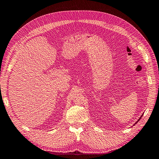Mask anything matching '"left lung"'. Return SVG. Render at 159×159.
<instances>
[{
    "mask_svg": "<svg viewBox=\"0 0 159 159\" xmlns=\"http://www.w3.org/2000/svg\"><path fill=\"white\" fill-rule=\"evenodd\" d=\"M142 116H143V115H142ZM142 116H141V117H140V118H139V120H137V122H138V121H139V120H140V119H141V118H142ZM137 122H135V124H136V123H137Z\"/></svg>",
    "mask_w": 159,
    "mask_h": 159,
    "instance_id": "1",
    "label": "left lung"
}]
</instances>
